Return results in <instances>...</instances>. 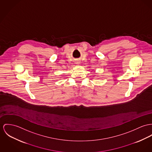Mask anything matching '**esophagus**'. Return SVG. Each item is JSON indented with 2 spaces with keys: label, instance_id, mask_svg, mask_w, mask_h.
Returning <instances> with one entry per match:
<instances>
[{
  "label": "esophagus",
  "instance_id": "esophagus-1",
  "mask_svg": "<svg viewBox=\"0 0 152 152\" xmlns=\"http://www.w3.org/2000/svg\"><path fill=\"white\" fill-rule=\"evenodd\" d=\"M76 64H79V62H77V63H76Z\"/></svg>",
  "mask_w": 152,
  "mask_h": 152
}]
</instances>
